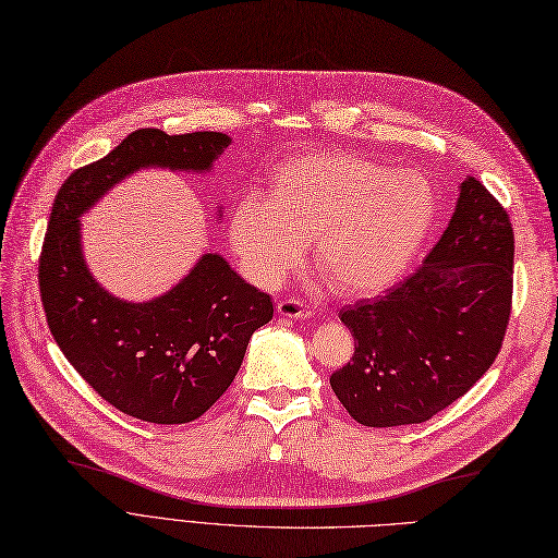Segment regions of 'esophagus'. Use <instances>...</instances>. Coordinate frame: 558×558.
<instances>
[{
    "instance_id": "1",
    "label": "esophagus",
    "mask_w": 558,
    "mask_h": 558,
    "mask_svg": "<svg viewBox=\"0 0 558 558\" xmlns=\"http://www.w3.org/2000/svg\"><path fill=\"white\" fill-rule=\"evenodd\" d=\"M277 312H279V316H286V318H310L312 316V310L307 305H302L300 300H293V298L279 300Z\"/></svg>"
}]
</instances>
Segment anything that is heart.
I'll return each mask as SVG.
<instances>
[{
	"label": "heart",
	"mask_w": 558,
	"mask_h": 558,
	"mask_svg": "<svg viewBox=\"0 0 558 558\" xmlns=\"http://www.w3.org/2000/svg\"><path fill=\"white\" fill-rule=\"evenodd\" d=\"M440 216L435 183L351 150H318L283 162L267 197L248 193L230 218L244 272L277 286L312 242L314 265L344 298L386 291L408 272Z\"/></svg>",
	"instance_id": "heart-1"
}]
</instances>
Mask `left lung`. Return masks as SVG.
Masks as SVG:
<instances>
[{"label": "left lung", "instance_id": "1", "mask_svg": "<svg viewBox=\"0 0 558 558\" xmlns=\"http://www.w3.org/2000/svg\"><path fill=\"white\" fill-rule=\"evenodd\" d=\"M510 216L468 177L447 230L414 275L340 312L351 363L330 386L369 428L428 421L470 391L496 361L512 307Z\"/></svg>", "mask_w": 558, "mask_h": 558}]
</instances>
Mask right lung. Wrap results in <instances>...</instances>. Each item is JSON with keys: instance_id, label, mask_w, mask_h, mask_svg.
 I'll return each instance as SVG.
<instances>
[{"instance_id": "right-lung-1", "label": "right lung", "mask_w": 558, "mask_h": 558, "mask_svg": "<svg viewBox=\"0 0 558 558\" xmlns=\"http://www.w3.org/2000/svg\"><path fill=\"white\" fill-rule=\"evenodd\" d=\"M230 144L223 132L137 130L66 179L50 211L39 258L48 328L99 396L150 424H189L228 391L251 335L272 320V298L218 253H202L191 272L158 298H118L83 256L81 216L142 170L207 174Z\"/></svg>"}]
</instances>
